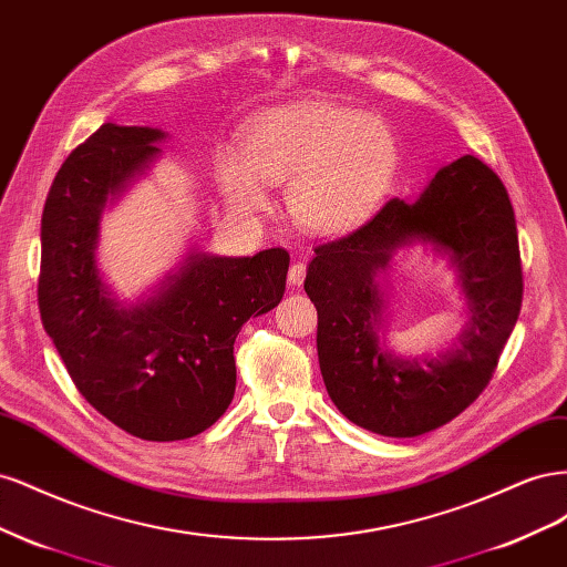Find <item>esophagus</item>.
Masks as SVG:
<instances>
[{"label": "esophagus", "instance_id": "obj_1", "mask_svg": "<svg viewBox=\"0 0 567 567\" xmlns=\"http://www.w3.org/2000/svg\"><path fill=\"white\" fill-rule=\"evenodd\" d=\"M305 274H307V269H305L302 262L290 265V269H288V281H290V286H300V284L305 281Z\"/></svg>", "mask_w": 567, "mask_h": 567}]
</instances>
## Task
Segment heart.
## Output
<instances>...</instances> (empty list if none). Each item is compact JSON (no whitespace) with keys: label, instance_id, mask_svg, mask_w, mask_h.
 Here are the masks:
<instances>
[{"label":"heart","instance_id":"b5f03b06","mask_svg":"<svg viewBox=\"0 0 567 567\" xmlns=\"http://www.w3.org/2000/svg\"><path fill=\"white\" fill-rule=\"evenodd\" d=\"M400 167L385 120L329 101L274 109L248 125L241 153H217V177L238 210L267 205L265 184L288 178V213L307 231L336 234L375 210Z\"/></svg>","mask_w":567,"mask_h":567}]
</instances>
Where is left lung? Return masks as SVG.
I'll use <instances>...</instances> for the list:
<instances>
[{
	"mask_svg": "<svg viewBox=\"0 0 567 567\" xmlns=\"http://www.w3.org/2000/svg\"><path fill=\"white\" fill-rule=\"evenodd\" d=\"M435 243L453 255L472 300L470 329L431 360H400L378 342L374 274L394 247ZM305 293L317 307L326 390L342 416L385 437L450 423L487 388L520 315L523 265L506 186L473 156L444 165L419 200L390 198L350 234L319 244Z\"/></svg>",
	"mask_w": 567,
	"mask_h": 567,
	"instance_id": "1",
	"label": "left lung"
}]
</instances>
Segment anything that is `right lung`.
Returning a JSON list of instances; mask_svg holds the SVG:
<instances>
[{
    "label": "right lung",
    "mask_w": 567,
    "mask_h": 567,
    "mask_svg": "<svg viewBox=\"0 0 567 567\" xmlns=\"http://www.w3.org/2000/svg\"><path fill=\"white\" fill-rule=\"evenodd\" d=\"M161 130L101 125L65 158L42 213V326L80 394L125 433L186 440L234 400V340L284 298V248L252 257L196 252L158 296L117 305L99 277V215L158 156Z\"/></svg>",
    "instance_id": "obj_1"
}]
</instances>
